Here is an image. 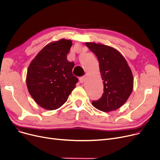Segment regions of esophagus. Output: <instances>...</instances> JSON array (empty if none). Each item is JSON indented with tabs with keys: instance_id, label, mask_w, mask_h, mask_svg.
I'll return each instance as SVG.
<instances>
[{
	"instance_id": "34e87169",
	"label": "esophagus",
	"mask_w": 160,
	"mask_h": 160,
	"mask_svg": "<svg viewBox=\"0 0 160 160\" xmlns=\"http://www.w3.org/2000/svg\"><path fill=\"white\" fill-rule=\"evenodd\" d=\"M86 80V77H82L80 78V82L81 83H83V82H85Z\"/></svg>"
}]
</instances>
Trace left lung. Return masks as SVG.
Returning <instances> with one entry per match:
<instances>
[{
  "mask_svg": "<svg viewBox=\"0 0 160 160\" xmlns=\"http://www.w3.org/2000/svg\"><path fill=\"white\" fill-rule=\"evenodd\" d=\"M86 46L98 58L100 72L104 84V93L93 106L104 112L121 108L130 96L133 88V77L124 57L115 48L94 42Z\"/></svg>",
  "mask_w": 160,
  "mask_h": 160,
  "instance_id": "1",
  "label": "left lung"
}]
</instances>
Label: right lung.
<instances>
[{
    "instance_id": "1",
    "label": "right lung",
    "mask_w": 160,
    "mask_h": 160,
    "mask_svg": "<svg viewBox=\"0 0 160 160\" xmlns=\"http://www.w3.org/2000/svg\"><path fill=\"white\" fill-rule=\"evenodd\" d=\"M72 44L71 40L65 39L51 42L40 50L28 66L26 78L28 92L45 110L60 108L78 82L72 72L74 62L67 59Z\"/></svg>"
}]
</instances>
